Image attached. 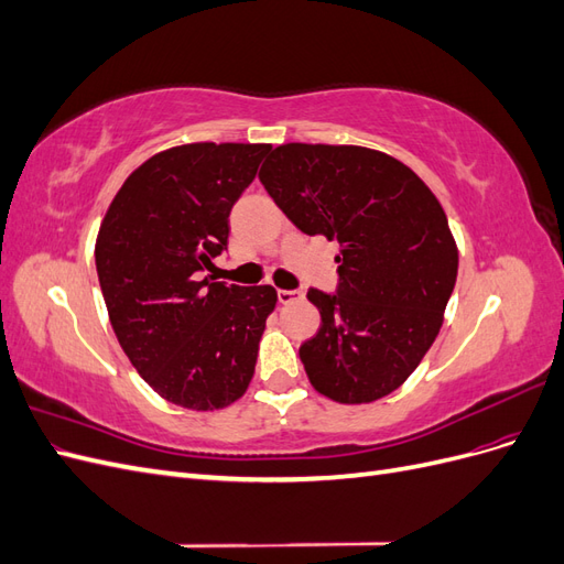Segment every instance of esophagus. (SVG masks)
I'll return each mask as SVG.
<instances>
[{
  "label": "esophagus",
  "mask_w": 564,
  "mask_h": 564,
  "mask_svg": "<svg viewBox=\"0 0 564 564\" xmlns=\"http://www.w3.org/2000/svg\"><path fill=\"white\" fill-rule=\"evenodd\" d=\"M303 294L301 292H294V289H280L278 292V301L282 303V305H286V303H294V301H299Z\"/></svg>",
  "instance_id": "1"
}]
</instances>
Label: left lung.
Returning <instances> with one entry per match:
<instances>
[{"label": "left lung", "mask_w": 564, "mask_h": 564, "mask_svg": "<svg viewBox=\"0 0 564 564\" xmlns=\"http://www.w3.org/2000/svg\"><path fill=\"white\" fill-rule=\"evenodd\" d=\"M259 178L299 230L338 242V294L311 289L322 324L299 348L313 388L340 404L390 395L433 346L456 284L442 204L406 164L362 145L284 143Z\"/></svg>", "instance_id": "1"}]
</instances>
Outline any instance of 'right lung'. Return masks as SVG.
Instances as JSON below:
<instances>
[{"instance_id": "add662e5", "label": "right lung", "mask_w": 564, "mask_h": 564, "mask_svg": "<svg viewBox=\"0 0 564 564\" xmlns=\"http://www.w3.org/2000/svg\"><path fill=\"white\" fill-rule=\"evenodd\" d=\"M270 143H185L133 169L96 237L119 346L166 402L214 412L253 377L275 286L199 280L228 247V216Z\"/></svg>"}]
</instances>
